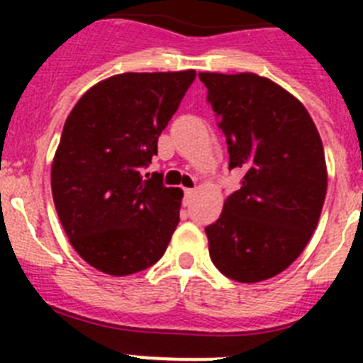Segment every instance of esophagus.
Wrapping results in <instances>:
<instances>
[{"mask_svg": "<svg viewBox=\"0 0 363 363\" xmlns=\"http://www.w3.org/2000/svg\"><path fill=\"white\" fill-rule=\"evenodd\" d=\"M194 194H196V191H194V189H185V201H191L192 200V196H194Z\"/></svg>", "mask_w": 363, "mask_h": 363, "instance_id": "1", "label": "esophagus"}]
</instances>
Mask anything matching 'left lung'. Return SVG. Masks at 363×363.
Here are the masks:
<instances>
[{
    "mask_svg": "<svg viewBox=\"0 0 363 363\" xmlns=\"http://www.w3.org/2000/svg\"><path fill=\"white\" fill-rule=\"evenodd\" d=\"M229 145V169L245 176L205 229L218 271L242 284L277 277L301 255L327 192L322 138L307 108L255 72L198 74Z\"/></svg>",
    "mask_w": 363,
    "mask_h": 363,
    "instance_id": "1",
    "label": "left lung"
}]
</instances>
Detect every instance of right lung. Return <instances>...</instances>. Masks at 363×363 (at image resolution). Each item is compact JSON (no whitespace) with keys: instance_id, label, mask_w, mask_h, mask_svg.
I'll list each match as a JSON object with an SVG mask.
<instances>
[{"instance_id":"add662e5","label":"right lung","mask_w":363,"mask_h":363,"mask_svg":"<svg viewBox=\"0 0 363 363\" xmlns=\"http://www.w3.org/2000/svg\"><path fill=\"white\" fill-rule=\"evenodd\" d=\"M196 72H123L92 85L63 125L50 171L54 205L86 264L129 277L158 262L184 191L145 174L158 136Z\"/></svg>"}]
</instances>
